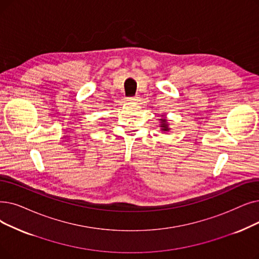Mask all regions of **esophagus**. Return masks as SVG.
I'll use <instances>...</instances> for the list:
<instances>
[{"label": "esophagus", "instance_id": "obj_1", "mask_svg": "<svg viewBox=\"0 0 259 259\" xmlns=\"http://www.w3.org/2000/svg\"><path fill=\"white\" fill-rule=\"evenodd\" d=\"M127 100L129 103H137L139 100V97L138 96H132V97H128Z\"/></svg>", "mask_w": 259, "mask_h": 259}]
</instances>
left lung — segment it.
I'll list each match as a JSON object with an SVG mask.
<instances>
[{
    "label": "left lung",
    "instance_id": "left-lung-1",
    "mask_svg": "<svg viewBox=\"0 0 259 259\" xmlns=\"http://www.w3.org/2000/svg\"><path fill=\"white\" fill-rule=\"evenodd\" d=\"M160 120H161V125H160L161 130H162V131H169V129H170V128L168 127L167 119H166V118H161Z\"/></svg>",
    "mask_w": 259,
    "mask_h": 259
}]
</instances>
